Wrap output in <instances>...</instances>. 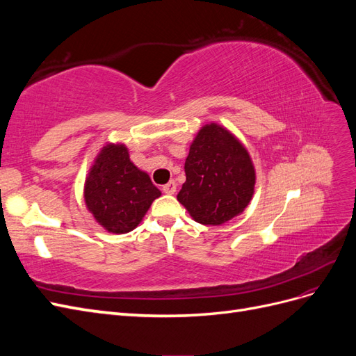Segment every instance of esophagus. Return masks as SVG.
<instances>
[{"label":"esophagus","mask_w":356,"mask_h":356,"mask_svg":"<svg viewBox=\"0 0 356 356\" xmlns=\"http://www.w3.org/2000/svg\"><path fill=\"white\" fill-rule=\"evenodd\" d=\"M161 190H163V193H166V195H174V193L177 191V182L175 181H169L168 184H165L163 187H161Z\"/></svg>","instance_id":"1"}]
</instances>
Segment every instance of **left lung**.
I'll return each mask as SVG.
<instances>
[{
  "label": "left lung",
  "mask_w": 356,
  "mask_h": 356,
  "mask_svg": "<svg viewBox=\"0 0 356 356\" xmlns=\"http://www.w3.org/2000/svg\"><path fill=\"white\" fill-rule=\"evenodd\" d=\"M178 202L195 221L220 225L239 215L254 195L255 170L246 148L224 127L203 126L186 159Z\"/></svg>",
  "instance_id": "obj_1"
}]
</instances>
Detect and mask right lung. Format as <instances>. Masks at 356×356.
I'll list each match as a JSON object with an SVG mask.
<instances>
[{
	"mask_svg": "<svg viewBox=\"0 0 356 356\" xmlns=\"http://www.w3.org/2000/svg\"><path fill=\"white\" fill-rule=\"evenodd\" d=\"M160 195L122 144H108L101 149L84 186V200L95 220L118 234L134 230Z\"/></svg>",
	"mask_w": 356,
	"mask_h": 356,
	"instance_id": "obj_1",
	"label": "right lung"
}]
</instances>
